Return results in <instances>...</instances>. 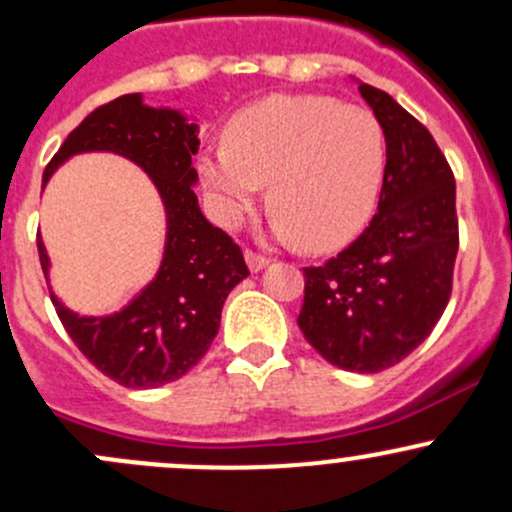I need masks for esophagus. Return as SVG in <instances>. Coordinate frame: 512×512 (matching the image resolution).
<instances>
[{
	"mask_svg": "<svg viewBox=\"0 0 512 512\" xmlns=\"http://www.w3.org/2000/svg\"><path fill=\"white\" fill-rule=\"evenodd\" d=\"M245 260H247V267H250V272H260V269L269 262L265 255H257L255 250H245Z\"/></svg>",
	"mask_w": 512,
	"mask_h": 512,
	"instance_id": "esophagus-1",
	"label": "esophagus"
}]
</instances>
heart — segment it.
Returning <instances> with one entry per match:
<instances>
[{
    "label": "heart",
    "instance_id": "1",
    "mask_svg": "<svg viewBox=\"0 0 512 512\" xmlns=\"http://www.w3.org/2000/svg\"><path fill=\"white\" fill-rule=\"evenodd\" d=\"M384 162V131L369 109L330 97H272L230 119L226 145L199 157V174L226 226L255 209L269 182L274 233L333 250L367 226Z\"/></svg>",
    "mask_w": 512,
    "mask_h": 512
}]
</instances>
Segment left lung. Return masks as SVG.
Instances as JSON below:
<instances>
[{"label":"left lung","instance_id":"left-lung-1","mask_svg":"<svg viewBox=\"0 0 512 512\" xmlns=\"http://www.w3.org/2000/svg\"><path fill=\"white\" fill-rule=\"evenodd\" d=\"M384 128L379 209L355 243L303 267L299 328L347 372H384L408 357L445 313L459 250L457 187L435 138L396 99L359 84Z\"/></svg>","mask_w":512,"mask_h":512}]
</instances>
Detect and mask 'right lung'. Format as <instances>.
I'll return each mask as SVG.
<instances>
[{"mask_svg": "<svg viewBox=\"0 0 512 512\" xmlns=\"http://www.w3.org/2000/svg\"><path fill=\"white\" fill-rule=\"evenodd\" d=\"M196 123L179 111L150 109L140 94L99 106L84 119L43 172V184L67 157L116 153L143 167L167 213V240L155 279L114 316H77L55 299L60 323L101 374L126 389H155L184 376L209 352L230 289L250 274L243 250L213 228L199 209L192 157ZM38 257L48 279V252L38 235Z\"/></svg>", "mask_w": 512, "mask_h": 512, "instance_id": "right-lung-1", "label": "right lung"}]
</instances>
